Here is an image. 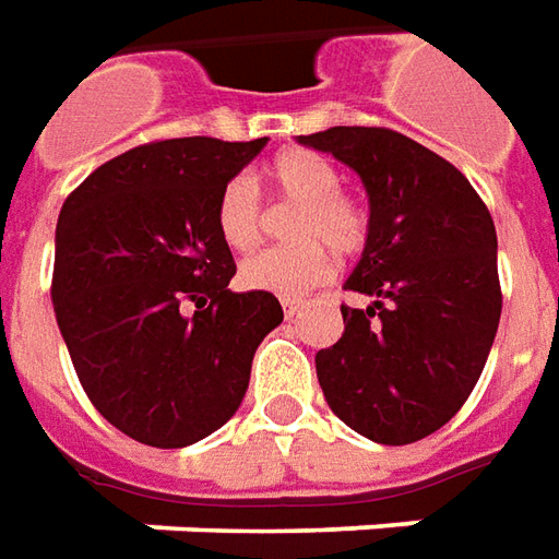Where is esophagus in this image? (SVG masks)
<instances>
[{
	"mask_svg": "<svg viewBox=\"0 0 559 559\" xmlns=\"http://www.w3.org/2000/svg\"><path fill=\"white\" fill-rule=\"evenodd\" d=\"M281 306H284V314H287V318H294V314L302 311L306 302H302V299H281Z\"/></svg>",
	"mask_w": 559,
	"mask_h": 559,
	"instance_id": "obj_1",
	"label": "esophagus"
}]
</instances>
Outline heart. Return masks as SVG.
I'll return each instance as SVG.
<instances>
[{
    "mask_svg": "<svg viewBox=\"0 0 559 559\" xmlns=\"http://www.w3.org/2000/svg\"><path fill=\"white\" fill-rule=\"evenodd\" d=\"M265 183L272 195L299 211L287 223L290 248H269L241 263L238 278L250 290L296 296L309 294L333 275V253H358L367 241V214L340 189V174L328 158L311 152H281L269 162ZM263 201L248 177L223 183L214 204V226L223 245L238 253L257 248L263 238Z\"/></svg>",
    "mask_w": 559,
    "mask_h": 559,
    "instance_id": "obj_1",
    "label": "heart"
}]
</instances>
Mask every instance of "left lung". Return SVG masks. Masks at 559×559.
Listing matches in <instances>:
<instances>
[{"instance_id": "obj_1", "label": "left lung", "mask_w": 559, "mask_h": 559, "mask_svg": "<svg viewBox=\"0 0 559 559\" xmlns=\"http://www.w3.org/2000/svg\"><path fill=\"white\" fill-rule=\"evenodd\" d=\"M355 170L367 245L345 290L340 343L314 355L330 409L364 438L404 447L447 425L484 373L502 318L496 226L462 170L389 128L299 136Z\"/></svg>"}]
</instances>
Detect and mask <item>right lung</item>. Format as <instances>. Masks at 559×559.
Here are the masks:
<instances>
[{
    "label": "right lung",
    "mask_w": 559,
    "mask_h": 559,
    "mask_svg": "<svg viewBox=\"0 0 559 559\" xmlns=\"http://www.w3.org/2000/svg\"><path fill=\"white\" fill-rule=\"evenodd\" d=\"M265 140L134 146L57 216L60 336L97 413L146 447H189L229 423L257 345L284 321L272 294H231L235 260L214 226L219 189Z\"/></svg>",
    "instance_id": "add662e5"
}]
</instances>
